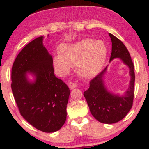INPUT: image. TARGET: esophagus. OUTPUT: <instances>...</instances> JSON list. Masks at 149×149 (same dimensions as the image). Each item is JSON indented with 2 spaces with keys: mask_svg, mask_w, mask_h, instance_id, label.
<instances>
[{
  "mask_svg": "<svg viewBox=\"0 0 149 149\" xmlns=\"http://www.w3.org/2000/svg\"><path fill=\"white\" fill-rule=\"evenodd\" d=\"M77 84L76 83H72V82H70L69 83V88L71 89V90H73V89H75L77 88Z\"/></svg>",
  "mask_w": 149,
  "mask_h": 149,
  "instance_id": "obj_1",
  "label": "esophagus"
}]
</instances>
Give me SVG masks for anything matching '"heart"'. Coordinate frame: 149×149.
I'll return each mask as SVG.
<instances>
[{
    "label": "heart",
    "mask_w": 149,
    "mask_h": 149,
    "mask_svg": "<svg viewBox=\"0 0 149 149\" xmlns=\"http://www.w3.org/2000/svg\"><path fill=\"white\" fill-rule=\"evenodd\" d=\"M60 54L54 57V64L61 73H66L71 66H79L83 78H90L100 73L105 62L107 48L102 41L87 38L59 47Z\"/></svg>",
    "instance_id": "obj_1"
}]
</instances>
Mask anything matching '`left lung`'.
<instances>
[{
  "label": "left lung",
  "mask_w": 149,
  "mask_h": 149,
  "mask_svg": "<svg viewBox=\"0 0 149 149\" xmlns=\"http://www.w3.org/2000/svg\"><path fill=\"white\" fill-rule=\"evenodd\" d=\"M111 39L112 49L110 61L119 58L129 67L130 82L128 90L123 96L111 93L104 84V76L107 66L90 82V87L83 93L92 115L99 122L116 123L123 119L132 107L134 99L135 74L134 64L127 47L118 38L109 33Z\"/></svg>",
  "instance_id": "obj_1"
}]
</instances>
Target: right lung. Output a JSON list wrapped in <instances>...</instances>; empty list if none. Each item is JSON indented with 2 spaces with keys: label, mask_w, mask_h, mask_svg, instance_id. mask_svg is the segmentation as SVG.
<instances>
[{
  "label": "right lung",
  "mask_w": 149,
  "mask_h": 149,
  "mask_svg": "<svg viewBox=\"0 0 149 149\" xmlns=\"http://www.w3.org/2000/svg\"><path fill=\"white\" fill-rule=\"evenodd\" d=\"M43 36L22 49L12 68L11 88L20 114L29 123L44 132L59 130L66 120L70 90L54 76L52 57L42 44ZM29 72L36 78L30 82Z\"/></svg>",
  "instance_id": "obj_1"
}]
</instances>
